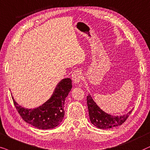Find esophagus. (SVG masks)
Listing matches in <instances>:
<instances>
[{"mask_svg": "<svg viewBox=\"0 0 150 150\" xmlns=\"http://www.w3.org/2000/svg\"><path fill=\"white\" fill-rule=\"evenodd\" d=\"M82 77V73H81V71H79V70H76V71H74L73 75H72V79H73V82L77 83V84L81 83Z\"/></svg>", "mask_w": 150, "mask_h": 150, "instance_id": "esophagus-1", "label": "esophagus"}]
</instances>
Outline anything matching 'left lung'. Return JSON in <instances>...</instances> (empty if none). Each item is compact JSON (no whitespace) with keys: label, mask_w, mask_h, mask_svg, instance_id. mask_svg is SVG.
<instances>
[{"label":"left lung","mask_w":150,"mask_h":150,"mask_svg":"<svg viewBox=\"0 0 150 150\" xmlns=\"http://www.w3.org/2000/svg\"><path fill=\"white\" fill-rule=\"evenodd\" d=\"M87 105L90 120L92 124L99 129H109L121 125L126 121L132 110L121 116H113L102 110L92 98L91 95L87 96Z\"/></svg>","instance_id":"left-lung-1"}]
</instances>
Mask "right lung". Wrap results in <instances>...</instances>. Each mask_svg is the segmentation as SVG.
Returning <instances> with one entry per match:
<instances>
[{
	"label": "right lung",
	"mask_w": 150,
	"mask_h": 150,
	"mask_svg": "<svg viewBox=\"0 0 150 150\" xmlns=\"http://www.w3.org/2000/svg\"><path fill=\"white\" fill-rule=\"evenodd\" d=\"M71 88V79H62L55 87L51 98L42 105L33 109L22 107L13 97L12 99L16 108L25 122L38 129H52L59 125L63 120L65 99Z\"/></svg>",
	"instance_id": "add662e5"
}]
</instances>
